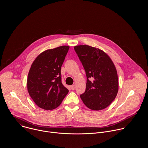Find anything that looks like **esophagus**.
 Instances as JSON below:
<instances>
[{
	"label": "esophagus",
	"instance_id": "obj_1",
	"mask_svg": "<svg viewBox=\"0 0 148 148\" xmlns=\"http://www.w3.org/2000/svg\"><path fill=\"white\" fill-rule=\"evenodd\" d=\"M70 88H71V89L72 90H74V89H75V85H71V86H70Z\"/></svg>",
	"mask_w": 148,
	"mask_h": 148
}]
</instances>
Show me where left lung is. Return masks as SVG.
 <instances>
[{
	"mask_svg": "<svg viewBox=\"0 0 148 148\" xmlns=\"http://www.w3.org/2000/svg\"><path fill=\"white\" fill-rule=\"evenodd\" d=\"M86 75V89L80 95L85 105L93 110L106 108L116 98L119 80L116 67L103 51L88 45L74 46Z\"/></svg>",
	"mask_w": 148,
	"mask_h": 148,
	"instance_id": "1",
	"label": "left lung"
}]
</instances>
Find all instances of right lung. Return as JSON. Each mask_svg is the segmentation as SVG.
<instances>
[{"label": "right lung", "mask_w": 148, "mask_h": 148, "mask_svg": "<svg viewBox=\"0 0 148 148\" xmlns=\"http://www.w3.org/2000/svg\"><path fill=\"white\" fill-rule=\"evenodd\" d=\"M69 46L48 49L32 63L27 79V89L35 104L45 110H53L62 102L69 90L63 85L61 67Z\"/></svg>", "instance_id": "1"}]
</instances>
